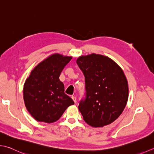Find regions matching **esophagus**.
<instances>
[{
    "label": "esophagus",
    "mask_w": 154,
    "mask_h": 154,
    "mask_svg": "<svg viewBox=\"0 0 154 154\" xmlns=\"http://www.w3.org/2000/svg\"><path fill=\"white\" fill-rule=\"evenodd\" d=\"M71 97H72V99H73V100L74 101L75 103H76V102H77V97H76V96L73 95Z\"/></svg>",
    "instance_id": "34e87169"
}]
</instances>
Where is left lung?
I'll return each instance as SVG.
<instances>
[{
  "instance_id": "8db88e82",
  "label": "left lung",
  "mask_w": 154,
  "mask_h": 154,
  "mask_svg": "<svg viewBox=\"0 0 154 154\" xmlns=\"http://www.w3.org/2000/svg\"><path fill=\"white\" fill-rule=\"evenodd\" d=\"M77 64L85 76V97L79 102L83 119L92 127H103L118 118L127 104L128 85L113 60L93 53L81 56Z\"/></svg>"
}]
</instances>
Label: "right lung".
Returning <instances> with one entry per match:
<instances>
[{"instance_id":"obj_1","label":"right lung","mask_w":154,"mask_h":154,"mask_svg":"<svg viewBox=\"0 0 154 154\" xmlns=\"http://www.w3.org/2000/svg\"><path fill=\"white\" fill-rule=\"evenodd\" d=\"M71 57L55 54L45 59L32 71L24 85L23 98L31 115L38 122L53 123L61 117L74 101L65 93L59 80Z\"/></svg>"}]
</instances>
